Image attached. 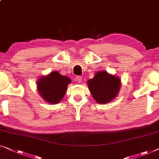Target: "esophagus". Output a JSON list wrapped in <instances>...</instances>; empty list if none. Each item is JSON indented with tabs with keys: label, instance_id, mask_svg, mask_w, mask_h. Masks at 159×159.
Wrapping results in <instances>:
<instances>
[{
	"label": "esophagus",
	"instance_id": "esophagus-1",
	"mask_svg": "<svg viewBox=\"0 0 159 159\" xmlns=\"http://www.w3.org/2000/svg\"><path fill=\"white\" fill-rule=\"evenodd\" d=\"M76 80H77V81L80 83V82H82V77L81 76H77L76 77Z\"/></svg>",
	"mask_w": 159,
	"mask_h": 159
}]
</instances>
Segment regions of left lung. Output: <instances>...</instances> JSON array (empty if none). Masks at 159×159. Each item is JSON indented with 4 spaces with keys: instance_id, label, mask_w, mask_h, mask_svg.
I'll list each match as a JSON object with an SVG mask.
<instances>
[{
    "instance_id": "obj_1",
    "label": "left lung",
    "mask_w": 159,
    "mask_h": 159,
    "mask_svg": "<svg viewBox=\"0 0 159 159\" xmlns=\"http://www.w3.org/2000/svg\"><path fill=\"white\" fill-rule=\"evenodd\" d=\"M89 91L98 103H107L113 100L120 88V80L105 71L95 74L87 81Z\"/></svg>"
}]
</instances>
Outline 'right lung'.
Returning a JSON list of instances; mask_svg holds the SVG:
<instances>
[{
    "instance_id": "right-lung-1",
    "label": "right lung",
    "mask_w": 159,
    "mask_h": 159,
    "mask_svg": "<svg viewBox=\"0 0 159 159\" xmlns=\"http://www.w3.org/2000/svg\"><path fill=\"white\" fill-rule=\"evenodd\" d=\"M70 82V78L55 71L48 76L40 78L37 82V88L41 96L47 102L56 104L64 98L66 87Z\"/></svg>"
}]
</instances>
